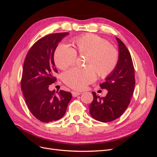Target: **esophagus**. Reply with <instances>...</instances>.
Listing matches in <instances>:
<instances>
[{"label":"esophagus","mask_w":157,"mask_h":157,"mask_svg":"<svg viewBox=\"0 0 157 157\" xmlns=\"http://www.w3.org/2000/svg\"><path fill=\"white\" fill-rule=\"evenodd\" d=\"M80 94H81V93L78 92H74V91L72 92V95H73V97H77V96H79V95H80Z\"/></svg>","instance_id":"34e87169"}]
</instances>
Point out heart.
Segmentation results:
<instances>
[{"label": "heart", "mask_w": 157, "mask_h": 157, "mask_svg": "<svg viewBox=\"0 0 157 157\" xmlns=\"http://www.w3.org/2000/svg\"><path fill=\"white\" fill-rule=\"evenodd\" d=\"M75 49L68 44H61L55 51L57 67L65 69L75 64L77 53L86 55L85 68L75 67L63 74L64 82L71 88L81 90L99 77H106L115 68L118 61L116 49L103 38L92 34L78 37L74 41Z\"/></svg>", "instance_id": "heart-1"}]
</instances>
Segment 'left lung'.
I'll use <instances>...</instances> for the list:
<instances>
[{"instance_id": "8db88e82", "label": "left lung", "mask_w": 157, "mask_h": 157, "mask_svg": "<svg viewBox=\"0 0 157 157\" xmlns=\"http://www.w3.org/2000/svg\"><path fill=\"white\" fill-rule=\"evenodd\" d=\"M118 44V59L115 68L99 84L108 92L100 98L94 92V99L90 105L92 118L102 122H108L120 117L129 105L135 86V73L132 57L122 41L116 37Z\"/></svg>"}]
</instances>
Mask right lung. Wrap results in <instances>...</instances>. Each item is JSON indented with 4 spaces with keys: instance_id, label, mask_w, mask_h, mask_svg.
Wrapping results in <instances>:
<instances>
[{
    "instance_id": "obj_1",
    "label": "right lung",
    "mask_w": 157,
    "mask_h": 157,
    "mask_svg": "<svg viewBox=\"0 0 157 157\" xmlns=\"http://www.w3.org/2000/svg\"><path fill=\"white\" fill-rule=\"evenodd\" d=\"M69 33H54L37 40L28 52L23 64L21 87L28 109L43 122L58 121L65 114L71 93L50 91L49 85L56 80L58 73L54 60L59 42Z\"/></svg>"
}]
</instances>
